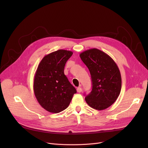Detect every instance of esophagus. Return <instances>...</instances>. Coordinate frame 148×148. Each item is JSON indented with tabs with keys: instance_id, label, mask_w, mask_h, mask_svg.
Wrapping results in <instances>:
<instances>
[{
	"instance_id": "obj_1",
	"label": "esophagus",
	"mask_w": 148,
	"mask_h": 148,
	"mask_svg": "<svg viewBox=\"0 0 148 148\" xmlns=\"http://www.w3.org/2000/svg\"><path fill=\"white\" fill-rule=\"evenodd\" d=\"M77 91L78 92H81L82 91V88H81V87H78V88H77Z\"/></svg>"
}]
</instances>
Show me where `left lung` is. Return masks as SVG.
I'll use <instances>...</instances> for the list:
<instances>
[{"mask_svg": "<svg viewBox=\"0 0 148 148\" xmlns=\"http://www.w3.org/2000/svg\"><path fill=\"white\" fill-rule=\"evenodd\" d=\"M79 56L90 72L92 82V91L85 98L86 102L97 110L107 109L121 92L122 80L118 67L110 56L97 49L84 51Z\"/></svg>", "mask_w": 148, "mask_h": 148, "instance_id": "obj_1", "label": "left lung"}]
</instances>
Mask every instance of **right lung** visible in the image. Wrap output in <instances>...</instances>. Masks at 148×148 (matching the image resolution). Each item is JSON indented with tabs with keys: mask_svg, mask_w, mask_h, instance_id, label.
Masks as SVG:
<instances>
[{
	"mask_svg": "<svg viewBox=\"0 0 148 148\" xmlns=\"http://www.w3.org/2000/svg\"><path fill=\"white\" fill-rule=\"evenodd\" d=\"M73 53L58 50L45 56L39 63L34 77L33 90L41 106L52 113H58L70 105L76 89L64 75L67 61Z\"/></svg>",
	"mask_w": 148,
	"mask_h": 148,
	"instance_id": "add662e5",
	"label": "right lung"
}]
</instances>
